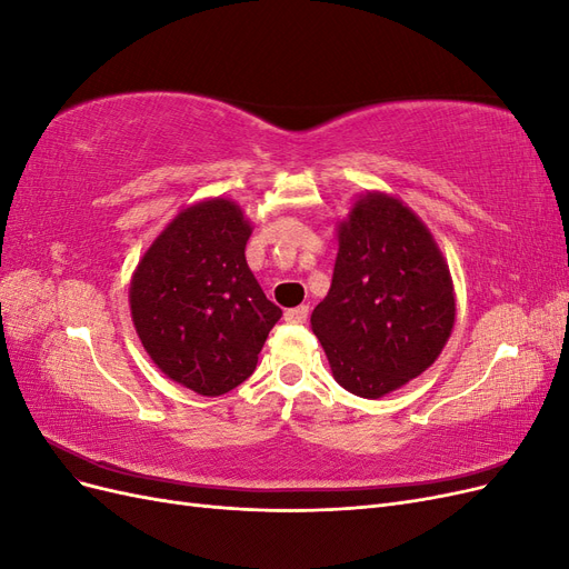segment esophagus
<instances>
[{
  "label": "esophagus",
  "mask_w": 569,
  "mask_h": 569,
  "mask_svg": "<svg viewBox=\"0 0 569 569\" xmlns=\"http://www.w3.org/2000/svg\"><path fill=\"white\" fill-rule=\"evenodd\" d=\"M284 320H289V322H306L308 320V306L301 303L297 308H289V311H284Z\"/></svg>",
  "instance_id": "esophagus-1"
}]
</instances>
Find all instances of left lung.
<instances>
[{
	"label": "left lung",
	"mask_w": 569,
	"mask_h": 569,
	"mask_svg": "<svg viewBox=\"0 0 569 569\" xmlns=\"http://www.w3.org/2000/svg\"><path fill=\"white\" fill-rule=\"evenodd\" d=\"M449 266L425 222L399 199H358L339 226L332 287L311 316L335 380L363 399L403 387L449 341Z\"/></svg>",
	"instance_id": "1"
}]
</instances>
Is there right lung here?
Returning <instances> with one entry per match:
<instances>
[{
  "label": "right lung",
  "instance_id": "add662e5",
  "mask_svg": "<svg viewBox=\"0 0 569 569\" xmlns=\"http://www.w3.org/2000/svg\"><path fill=\"white\" fill-rule=\"evenodd\" d=\"M249 237L234 201H201L170 222L132 274L130 311L147 353L201 396L228 393L251 377L282 318L247 266Z\"/></svg>",
  "mask_w": 569,
  "mask_h": 569
}]
</instances>
